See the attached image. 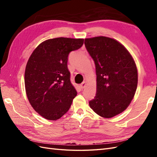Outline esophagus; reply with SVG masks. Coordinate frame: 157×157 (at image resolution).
<instances>
[{
  "mask_svg": "<svg viewBox=\"0 0 157 157\" xmlns=\"http://www.w3.org/2000/svg\"><path fill=\"white\" fill-rule=\"evenodd\" d=\"M86 82H83L82 84H80V88H81L82 89H83L85 87V86H86Z\"/></svg>",
  "mask_w": 157,
  "mask_h": 157,
  "instance_id": "obj_1",
  "label": "esophagus"
}]
</instances>
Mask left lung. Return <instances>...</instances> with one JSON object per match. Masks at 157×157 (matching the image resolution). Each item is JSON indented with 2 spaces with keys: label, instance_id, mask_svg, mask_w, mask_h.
I'll return each instance as SVG.
<instances>
[{
  "label": "left lung",
  "instance_id": "1",
  "mask_svg": "<svg viewBox=\"0 0 157 157\" xmlns=\"http://www.w3.org/2000/svg\"><path fill=\"white\" fill-rule=\"evenodd\" d=\"M96 65V94L90 108L103 118L122 113L130 105L137 86V69L130 52L121 42L106 36L85 39Z\"/></svg>",
  "mask_w": 157,
  "mask_h": 157
}]
</instances>
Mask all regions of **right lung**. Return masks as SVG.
Segmentation results:
<instances>
[{"mask_svg": "<svg viewBox=\"0 0 157 157\" xmlns=\"http://www.w3.org/2000/svg\"><path fill=\"white\" fill-rule=\"evenodd\" d=\"M83 39L59 37L42 42L33 52L25 71L26 94L35 111L56 121L68 111L77 94L71 84L68 56L79 49Z\"/></svg>", "mask_w": 157, "mask_h": 157, "instance_id": "1", "label": "right lung"}]
</instances>
